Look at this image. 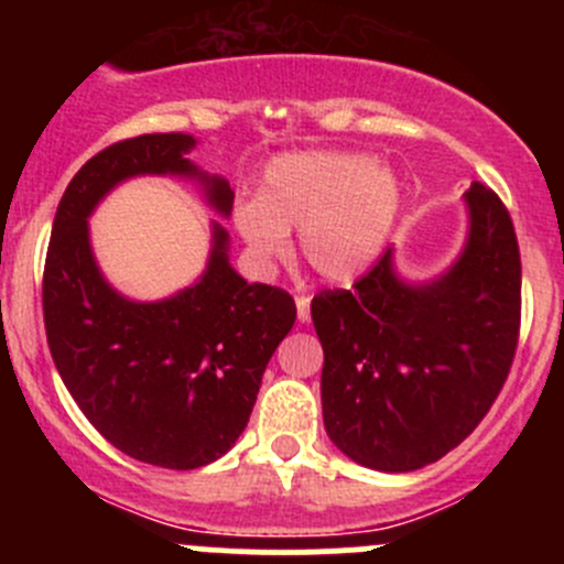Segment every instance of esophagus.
I'll use <instances>...</instances> for the list:
<instances>
[{
  "label": "esophagus",
  "instance_id": "obj_1",
  "mask_svg": "<svg viewBox=\"0 0 564 564\" xmlns=\"http://www.w3.org/2000/svg\"><path fill=\"white\" fill-rule=\"evenodd\" d=\"M294 303H297V318L300 322H308L311 318V297H305V294H300L297 300H294Z\"/></svg>",
  "mask_w": 564,
  "mask_h": 564
}]
</instances>
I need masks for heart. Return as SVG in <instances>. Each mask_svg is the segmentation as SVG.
Returning a JSON list of instances; mask_svg holds the SVG:
<instances>
[{"mask_svg":"<svg viewBox=\"0 0 564 564\" xmlns=\"http://www.w3.org/2000/svg\"><path fill=\"white\" fill-rule=\"evenodd\" d=\"M401 213V182L362 152H289L264 169L259 198L235 209V229L259 264H275L300 231L322 278L349 283L388 246Z\"/></svg>","mask_w":564,"mask_h":564,"instance_id":"heart-1","label":"heart"}]
</instances>
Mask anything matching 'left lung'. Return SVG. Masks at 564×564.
Here are the masks:
<instances>
[{"label":"left lung","mask_w":564,"mask_h":564,"mask_svg":"<svg viewBox=\"0 0 564 564\" xmlns=\"http://www.w3.org/2000/svg\"><path fill=\"white\" fill-rule=\"evenodd\" d=\"M466 240L440 275L412 281L395 248L351 292H322L324 431L377 471H414L458 447L508 379L521 318V259L497 193H464Z\"/></svg>","instance_id":"obj_1"}]
</instances>
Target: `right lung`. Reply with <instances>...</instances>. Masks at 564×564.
Returning a JSON list of instances; mask_svg holds the SVG:
<instances>
[{
  "label": "right lung",
  "mask_w": 564,
  "mask_h": 564,
  "mask_svg": "<svg viewBox=\"0 0 564 564\" xmlns=\"http://www.w3.org/2000/svg\"><path fill=\"white\" fill-rule=\"evenodd\" d=\"M196 144L187 133H150L84 163L56 207L43 275L45 335L67 392L117 451L163 469H198L235 447L297 318L283 289L248 283L231 267L220 220L209 224L202 275L169 297H128L100 270L89 218L135 176L196 182L207 207L229 218L235 191L187 158Z\"/></svg>",
  "instance_id": "obj_1"
}]
</instances>
